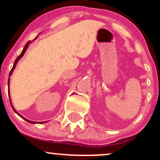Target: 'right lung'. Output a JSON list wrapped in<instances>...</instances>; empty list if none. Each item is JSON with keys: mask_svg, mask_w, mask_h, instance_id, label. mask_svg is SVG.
Segmentation results:
<instances>
[{"mask_svg": "<svg viewBox=\"0 0 160 160\" xmlns=\"http://www.w3.org/2000/svg\"><path fill=\"white\" fill-rule=\"evenodd\" d=\"M37 38H34V40L36 39ZM30 43H31V41H28V43H26V44L25 45V47H24V49H23V50L22 51V52H21V54L19 55V56L17 57V58H16V61H15V62H14V64H13V66H12V69H11V71H10V75H9V79H8V86H9V83H10V77L11 76V75H12V71H13V70L15 69V68H16V64H17V62H19V60L20 59V58H22V57L23 56H24V54H25V51H26V49H28V46H29V44H30ZM8 93H9V95H10V92H8ZM10 104H11V106H12V109H13V111L16 112V113H17L18 115L19 116V117H21L22 118H23L24 120H26L27 122H30V123H36V122H33V121H31V120H27V119H25V117H23L22 116H21L19 114V113H18L17 111H16L15 109H14V108H13V106H12V103H11V100H10ZM46 122H47V121H46ZM43 122H38V123H43Z\"/></svg>", "mask_w": 160, "mask_h": 160, "instance_id": "right-lung-1", "label": "right lung"}]
</instances>
